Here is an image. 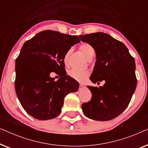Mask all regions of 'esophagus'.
Segmentation results:
<instances>
[{
	"instance_id": "1",
	"label": "esophagus",
	"mask_w": 148,
	"mask_h": 148,
	"mask_svg": "<svg viewBox=\"0 0 148 148\" xmlns=\"http://www.w3.org/2000/svg\"><path fill=\"white\" fill-rule=\"evenodd\" d=\"M84 86H83V85L80 84V85H79V90H83V89H84Z\"/></svg>"
}]
</instances>
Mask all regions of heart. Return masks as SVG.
<instances>
[{"instance_id":"b5f03b06","label":"heart","mask_w":148,"mask_h":148,"mask_svg":"<svg viewBox=\"0 0 148 148\" xmlns=\"http://www.w3.org/2000/svg\"><path fill=\"white\" fill-rule=\"evenodd\" d=\"M79 50L87 59H88L91 56L94 54V48H93V47L90 44L88 43H83L81 44L79 46ZM70 53L71 50H68L65 53V54H64L63 61L65 64L68 63L69 57ZM68 75L74 79H75L79 82H84L87 79V78L88 77L89 75H90V73L87 71H79L75 69H72L69 71Z\"/></svg>"}]
</instances>
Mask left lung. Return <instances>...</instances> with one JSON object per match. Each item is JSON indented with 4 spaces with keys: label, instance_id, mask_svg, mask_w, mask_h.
<instances>
[{
    "label": "left lung",
    "instance_id": "1",
    "mask_svg": "<svg viewBox=\"0 0 148 148\" xmlns=\"http://www.w3.org/2000/svg\"><path fill=\"white\" fill-rule=\"evenodd\" d=\"M79 38L96 52L90 80L94 84L105 81L99 88L88 86L92 96L82 105L83 112L93 120H112L128 106L136 88L135 59L123 42L107 34L97 32Z\"/></svg>",
    "mask_w": 148,
    "mask_h": 148
}]
</instances>
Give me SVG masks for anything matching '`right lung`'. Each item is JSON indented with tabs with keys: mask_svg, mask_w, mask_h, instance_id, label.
I'll return each instance as SVG.
<instances>
[{
	"mask_svg": "<svg viewBox=\"0 0 148 148\" xmlns=\"http://www.w3.org/2000/svg\"><path fill=\"white\" fill-rule=\"evenodd\" d=\"M78 36L52 30L42 31L26 41L15 61V88L26 112L39 120L55 118L61 112L64 98L77 92L78 82L66 75L63 58ZM51 72L61 76L56 82Z\"/></svg>",
	"mask_w": 148,
	"mask_h": 148,
	"instance_id": "obj_1",
	"label": "right lung"
}]
</instances>
